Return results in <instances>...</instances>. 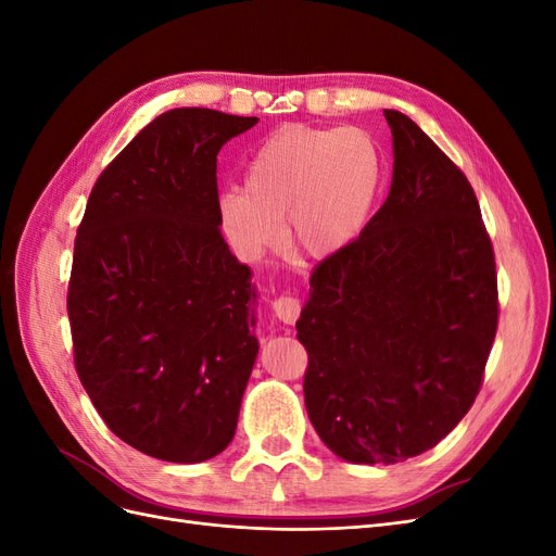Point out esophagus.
Masks as SVG:
<instances>
[{
    "label": "esophagus",
    "mask_w": 556,
    "mask_h": 556,
    "mask_svg": "<svg viewBox=\"0 0 556 556\" xmlns=\"http://www.w3.org/2000/svg\"><path fill=\"white\" fill-rule=\"evenodd\" d=\"M271 308H274V315L280 319V323H285V325H294L296 319H299V313H301L299 299H296V296H290V294L278 296V299L274 301V304H271Z\"/></svg>",
    "instance_id": "34e87169"
}]
</instances>
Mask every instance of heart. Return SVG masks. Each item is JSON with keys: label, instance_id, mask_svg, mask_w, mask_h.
Listing matches in <instances>:
<instances>
[{"label": "heart", "instance_id": "heart-1", "mask_svg": "<svg viewBox=\"0 0 556 556\" xmlns=\"http://www.w3.org/2000/svg\"><path fill=\"white\" fill-rule=\"evenodd\" d=\"M380 178V150L364 129L285 125L255 150L243 188L217 197V220L243 257L271 248L282 220L285 248L323 262L359 237Z\"/></svg>", "mask_w": 556, "mask_h": 556}]
</instances>
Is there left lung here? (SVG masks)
Segmentation results:
<instances>
[{
	"instance_id": "left-lung-1",
	"label": "left lung",
	"mask_w": 556,
	"mask_h": 556,
	"mask_svg": "<svg viewBox=\"0 0 556 556\" xmlns=\"http://www.w3.org/2000/svg\"><path fill=\"white\" fill-rule=\"evenodd\" d=\"M384 117L390 194L359 239L315 266L296 323L308 417L352 464H396L439 445L473 406L498 323L473 188L408 115Z\"/></svg>"
}]
</instances>
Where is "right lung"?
<instances>
[{"mask_svg":"<svg viewBox=\"0 0 556 556\" xmlns=\"http://www.w3.org/2000/svg\"><path fill=\"white\" fill-rule=\"evenodd\" d=\"M260 117L174 109L90 192L66 311L74 364L106 427L162 462L233 439L257 359V290L217 220V153Z\"/></svg>","mask_w":556,"mask_h":556,"instance_id":"1","label":"right lung"}]
</instances>
